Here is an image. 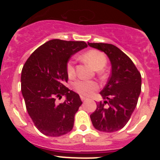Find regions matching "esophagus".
<instances>
[{
    "label": "esophagus",
    "instance_id": "esophagus-1",
    "mask_svg": "<svg viewBox=\"0 0 160 160\" xmlns=\"http://www.w3.org/2000/svg\"><path fill=\"white\" fill-rule=\"evenodd\" d=\"M80 98H81V99H82V101H86V100L87 99V98H85L84 96H82V95H81L80 96Z\"/></svg>",
    "mask_w": 160,
    "mask_h": 160
}]
</instances>
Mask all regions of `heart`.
Masks as SVG:
<instances>
[{"instance_id":"1","label":"heart","mask_w":160,"mask_h":160,"mask_svg":"<svg viewBox=\"0 0 160 160\" xmlns=\"http://www.w3.org/2000/svg\"><path fill=\"white\" fill-rule=\"evenodd\" d=\"M83 58L95 70H102L107 65V58L104 53L95 49L89 50L85 53ZM66 72L69 78H73L75 75V67L73 60L68 62L66 65ZM73 88L81 95L90 96L98 89V84L94 81L77 80L73 83Z\"/></svg>"}]
</instances>
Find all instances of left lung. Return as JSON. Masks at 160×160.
Segmentation results:
<instances>
[{"mask_svg":"<svg viewBox=\"0 0 160 160\" xmlns=\"http://www.w3.org/2000/svg\"><path fill=\"white\" fill-rule=\"evenodd\" d=\"M88 46L104 52L111 64V76L100 92L105 101L97 103L90 119L98 131H119L128 123L136 107L141 93V74L128 55L114 45L88 42ZM107 100L108 108L105 107Z\"/></svg>","mask_w":160,"mask_h":160,"instance_id":"1","label":"left lung"}]
</instances>
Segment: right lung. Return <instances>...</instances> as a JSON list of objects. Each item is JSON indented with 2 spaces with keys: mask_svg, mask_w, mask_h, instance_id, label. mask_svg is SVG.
I'll return each instance as SVG.
<instances>
[{
  "mask_svg": "<svg viewBox=\"0 0 160 160\" xmlns=\"http://www.w3.org/2000/svg\"><path fill=\"white\" fill-rule=\"evenodd\" d=\"M84 42L53 39L43 44L27 59L22 71V93L31 119L42 134L58 137L70 132L82 105L78 94L65 86L66 65L72 55L87 48ZM65 95L64 103L56 97Z\"/></svg>",
  "mask_w": 160,
  "mask_h": 160,
  "instance_id": "obj_1",
  "label": "right lung"
}]
</instances>
